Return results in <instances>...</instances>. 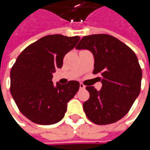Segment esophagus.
<instances>
[{
    "label": "esophagus",
    "instance_id": "1",
    "mask_svg": "<svg viewBox=\"0 0 150 150\" xmlns=\"http://www.w3.org/2000/svg\"><path fill=\"white\" fill-rule=\"evenodd\" d=\"M79 88H80V89H85V86H84L83 83H80L79 84Z\"/></svg>",
    "mask_w": 150,
    "mask_h": 150
}]
</instances>
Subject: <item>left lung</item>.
I'll list each match as a JSON object with an SVG mask.
<instances>
[{
  "mask_svg": "<svg viewBox=\"0 0 150 150\" xmlns=\"http://www.w3.org/2000/svg\"><path fill=\"white\" fill-rule=\"evenodd\" d=\"M78 50L93 54V74H100L99 91L88 86L89 99L83 103L87 117L98 125L118 121L129 111L140 93L142 70L137 56L127 45L108 34H95L81 39Z\"/></svg>",
  "mask_w": 150,
  "mask_h": 150,
  "instance_id": "obj_1",
  "label": "left lung"
}]
</instances>
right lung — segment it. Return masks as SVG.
<instances>
[{"instance_id":"1","label":"right lung","mask_w":150,"mask_h":150,"mask_svg":"<svg viewBox=\"0 0 150 150\" xmlns=\"http://www.w3.org/2000/svg\"><path fill=\"white\" fill-rule=\"evenodd\" d=\"M80 38L60 34L40 38L21 52L11 70V93L21 112L42 125L62 120L67 103L79 89L78 81L54 85L52 73L61 68L64 56Z\"/></svg>"}]
</instances>
